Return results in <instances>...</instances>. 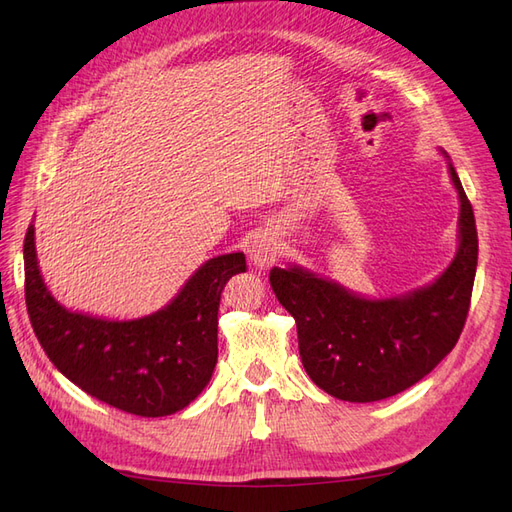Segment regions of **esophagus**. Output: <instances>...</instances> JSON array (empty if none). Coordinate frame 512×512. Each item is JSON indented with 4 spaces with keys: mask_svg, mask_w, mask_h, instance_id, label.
Wrapping results in <instances>:
<instances>
[{
    "mask_svg": "<svg viewBox=\"0 0 512 512\" xmlns=\"http://www.w3.org/2000/svg\"><path fill=\"white\" fill-rule=\"evenodd\" d=\"M280 256V247H277L275 239L269 235H258L254 237L252 245H250V260L254 262L256 267H269Z\"/></svg>",
    "mask_w": 512,
    "mask_h": 512,
    "instance_id": "34e87169",
    "label": "esophagus"
}]
</instances>
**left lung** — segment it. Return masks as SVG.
I'll list each match as a JSON object with an SVG mask.
<instances>
[{"label": "left lung", "mask_w": 512, "mask_h": 512, "mask_svg": "<svg viewBox=\"0 0 512 512\" xmlns=\"http://www.w3.org/2000/svg\"><path fill=\"white\" fill-rule=\"evenodd\" d=\"M459 194V250L436 282L393 299H363L301 267H273L269 282L297 322L307 376L337 399L378 401L410 389L451 352L468 318L478 260L470 200Z\"/></svg>", "instance_id": "obj_1"}]
</instances>
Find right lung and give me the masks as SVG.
<instances>
[{
    "instance_id": "obj_1",
    "label": "right lung",
    "mask_w": 512,
    "mask_h": 512,
    "mask_svg": "<svg viewBox=\"0 0 512 512\" xmlns=\"http://www.w3.org/2000/svg\"><path fill=\"white\" fill-rule=\"evenodd\" d=\"M25 303L51 363L87 395L136 416L183 410L218 363V309L226 282L247 269L241 252L207 260L160 312L104 320L68 312L46 290L34 224L25 245Z\"/></svg>"
}]
</instances>
